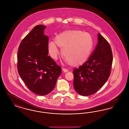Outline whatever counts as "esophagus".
I'll use <instances>...</instances> for the list:
<instances>
[{"mask_svg":"<svg viewBox=\"0 0 129 129\" xmlns=\"http://www.w3.org/2000/svg\"><path fill=\"white\" fill-rule=\"evenodd\" d=\"M62 71L64 72H68V69H66V68H62Z\"/></svg>","mask_w":129,"mask_h":129,"instance_id":"1","label":"esophagus"}]
</instances>
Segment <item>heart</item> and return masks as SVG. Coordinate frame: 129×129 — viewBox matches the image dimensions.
<instances>
[{
	"instance_id": "1",
	"label": "heart",
	"mask_w": 129,
	"mask_h": 129,
	"mask_svg": "<svg viewBox=\"0 0 129 129\" xmlns=\"http://www.w3.org/2000/svg\"><path fill=\"white\" fill-rule=\"evenodd\" d=\"M55 42L50 41L49 51L51 57L56 59L59 54L58 47L62 48V54L69 63L74 67L83 64L88 59L93 47L90 34L78 30H67L58 34Z\"/></svg>"
}]
</instances>
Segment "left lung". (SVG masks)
Listing matches in <instances>:
<instances>
[{
    "mask_svg": "<svg viewBox=\"0 0 129 129\" xmlns=\"http://www.w3.org/2000/svg\"><path fill=\"white\" fill-rule=\"evenodd\" d=\"M113 55L110 45L101 34L88 60L73 70L74 88L82 96L95 93L107 82L111 70Z\"/></svg>",
    "mask_w": 129,
    "mask_h": 129,
    "instance_id": "left-lung-1",
    "label": "left lung"
}]
</instances>
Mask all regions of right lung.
I'll use <instances>...</instances> for the list:
<instances>
[{"instance_id":"right-lung-1","label":"right lung","mask_w":129,"mask_h":129,"mask_svg":"<svg viewBox=\"0 0 129 129\" xmlns=\"http://www.w3.org/2000/svg\"><path fill=\"white\" fill-rule=\"evenodd\" d=\"M46 26L36 25L21 41L17 52V70L28 89L45 95L55 87L62 68L48 56L49 37Z\"/></svg>"}]
</instances>
